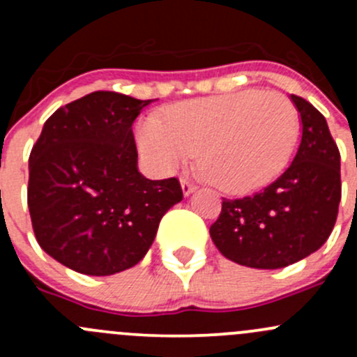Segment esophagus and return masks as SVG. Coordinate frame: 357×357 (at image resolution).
<instances>
[{"label": "esophagus", "mask_w": 357, "mask_h": 357, "mask_svg": "<svg viewBox=\"0 0 357 357\" xmlns=\"http://www.w3.org/2000/svg\"><path fill=\"white\" fill-rule=\"evenodd\" d=\"M181 188H183V193H185V197H188L190 193L195 192L197 186L193 185V183H190L188 179H183V181H181Z\"/></svg>", "instance_id": "obj_1"}]
</instances>
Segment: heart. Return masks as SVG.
Masks as SVG:
<instances>
[{"instance_id":"b5f03b06","label":"heart","mask_w":357,"mask_h":357,"mask_svg":"<svg viewBox=\"0 0 357 357\" xmlns=\"http://www.w3.org/2000/svg\"><path fill=\"white\" fill-rule=\"evenodd\" d=\"M297 131V110L285 95L248 89L179 103L160 121L149 119L138 145L162 174L199 152L205 178L228 193H245L285 167Z\"/></svg>"}]
</instances>
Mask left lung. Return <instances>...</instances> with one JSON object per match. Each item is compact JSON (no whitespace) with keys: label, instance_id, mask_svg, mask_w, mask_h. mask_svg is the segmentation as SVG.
Masks as SVG:
<instances>
[{"label":"left lung","instance_id":"8db88e82","mask_svg":"<svg viewBox=\"0 0 357 357\" xmlns=\"http://www.w3.org/2000/svg\"><path fill=\"white\" fill-rule=\"evenodd\" d=\"M302 138L294 162L271 185L243 199H222L211 238L225 257L257 269H278L328 240L342 197L340 152L326 119L301 96Z\"/></svg>","mask_w":357,"mask_h":357}]
</instances>
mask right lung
Wrapping results in <instances>:
<instances>
[{
	"label": "right lung",
	"instance_id": "1",
	"mask_svg": "<svg viewBox=\"0 0 357 357\" xmlns=\"http://www.w3.org/2000/svg\"><path fill=\"white\" fill-rule=\"evenodd\" d=\"M152 102L95 91L43 126L29 157L27 205L36 240L60 264L91 276L132 268L183 200L176 178L152 181L138 171L132 122Z\"/></svg>",
	"mask_w": 357,
	"mask_h": 357
}]
</instances>
